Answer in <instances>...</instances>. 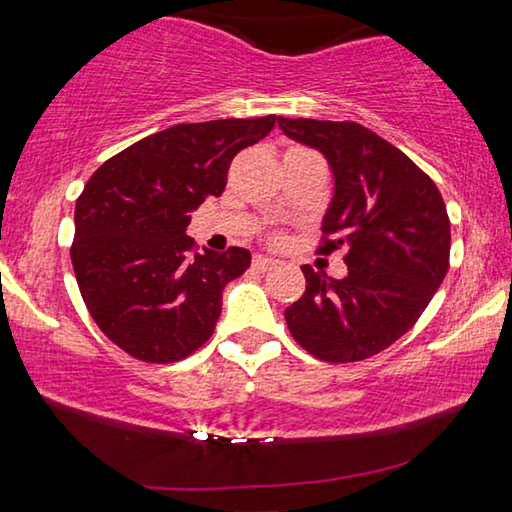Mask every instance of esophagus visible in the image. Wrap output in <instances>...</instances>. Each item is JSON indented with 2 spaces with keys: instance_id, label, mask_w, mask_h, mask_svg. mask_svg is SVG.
Segmentation results:
<instances>
[{
  "instance_id": "34e87169",
  "label": "esophagus",
  "mask_w": 512,
  "mask_h": 512,
  "mask_svg": "<svg viewBox=\"0 0 512 512\" xmlns=\"http://www.w3.org/2000/svg\"><path fill=\"white\" fill-rule=\"evenodd\" d=\"M277 264V259H271V257H264V255H257L255 259H253V266L257 268V271H271V268H275Z\"/></svg>"
}]
</instances>
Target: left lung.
Returning <instances> with one entry per match:
<instances>
[{
  "mask_svg": "<svg viewBox=\"0 0 512 512\" xmlns=\"http://www.w3.org/2000/svg\"><path fill=\"white\" fill-rule=\"evenodd\" d=\"M282 133L325 155L334 196L318 253L345 248L348 275L302 266L307 289L284 309L291 336L329 363L386 350L427 309L449 268V219L409 155L354 121L277 117Z\"/></svg>",
  "mask_w": 512,
  "mask_h": 512,
  "instance_id": "obj_1",
  "label": "left lung"
}]
</instances>
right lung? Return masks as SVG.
<instances>
[{
  "label": "right lung",
  "instance_id": "right-lung-1",
  "mask_svg": "<svg viewBox=\"0 0 512 512\" xmlns=\"http://www.w3.org/2000/svg\"><path fill=\"white\" fill-rule=\"evenodd\" d=\"M275 115L178 124L92 173L74 210L72 264L94 323L131 357L171 363L210 339L225 284L246 248L196 253L192 212L221 196L235 155L271 133Z\"/></svg>",
  "mask_w": 512,
  "mask_h": 512
}]
</instances>
